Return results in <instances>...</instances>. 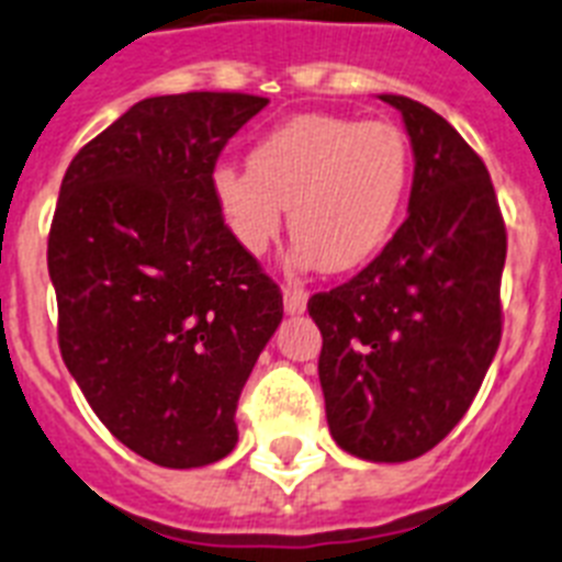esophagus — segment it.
Segmentation results:
<instances>
[{"mask_svg": "<svg viewBox=\"0 0 562 562\" xmlns=\"http://www.w3.org/2000/svg\"><path fill=\"white\" fill-rule=\"evenodd\" d=\"M284 310L290 315H301L306 310V292L301 286H284Z\"/></svg>", "mask_w": 562, "mask_h": 562, "instance_id": "esophagus-1", "label": "esophagus"}]
</instances>
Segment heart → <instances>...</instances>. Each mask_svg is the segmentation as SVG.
<instances>
[{"mask_svg": "<svg viewBox=\"0 0 562 562\" xmlns=\"http://www.w3.org/2000/svg\"><path fill=\"white\" fill-rule=\"evenodd\" d=\"M409 165V144L395 124L299 113L252 144L249 167H215L210 190L247 256L270 249L290 207V261L347 272L390 241Z\"/></svg>", "mask_w": 562, "mask_h": 562, "instance_id": "obj_1", "label": "heart"}]
</instances>
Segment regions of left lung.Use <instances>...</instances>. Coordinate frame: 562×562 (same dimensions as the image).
I'll return each instance as SVG.
<instances>
[{
  "label": "left lung",
  "mask_w": 562,
  "mask_h": 562,
  "mask_svg": "<svg viewBox=\"0 0 562 562\" xmlns=\"http://www.w3.org/2000/svg\"><path fill=\"white\" fill-rule=\"evenodd\" d=\"M381 99L412 142L409 215L375 261L306 310L324 338L335 443L404 463L454 429L495 358L506 224L486 165L452 124L406 95Z\"/></svg>",
  "instance_id": "obj_1"
}]
</instances>
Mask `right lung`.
Segmentation results:
<instances>
[{
  "instance_id": "1",
  "label": "right lung",
  "mask_w": 562,
  "mask_h": 562,
  "mask_svg": "<svg viewBox=\"0 0 562 562\" xmlns=\"http://www.w3.org/2000/svg\"><path fill=\"white\" fill-rule=\"evenodd\" d=\"M270 99L153 95L76 153L47 238L59 349L113 438L167 469L238 443L235 406L284 318L215 207L224 144Z\"/></svg>"
}]
</instances>
